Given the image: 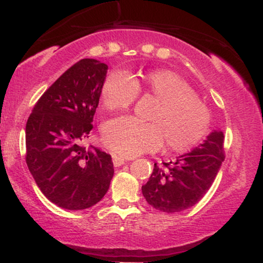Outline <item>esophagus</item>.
I'll return each mask as SVG.
<instances>
[{"label": "esophagus", "instance_id": "esophagus-1", "mask_svg": "<svg viewBox=\"0 0 263 263\" xmlns=\"http://www.w3.org/2000/svg\"><path fill=\"white\" fill-rule=\"evenodd\" d=\"M112 162H114V165H115V167H120V165L125 164V163H126V159L123 158V157L114 156V157H112Z\"/></svg>", "mask_w": 263, "mask_h": 263}]
</instances>
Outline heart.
<instances>
[{"instance_id": "1", "label": "heart", "mask_w": 263, "mask_h": 263, "mask_svg": "<svg viewBox=\"0 0 263 263\" xmlns=\"http://www.w3.org/2000/svg\"><path fill=\"white\" fill-rule=\"evenodd\" d=\"M140 89L159 102L152 115L156 123H143L122 116L104 127L105 144L116 155L135 157L153 152L164 143L177 152L188 151L206 135L210 123L208 107L195 98L192 86L171 70H153L142 85L126 71L111 73L102 85V100L108 110H125L137 99Z\"/></svg>"}]
</instances>
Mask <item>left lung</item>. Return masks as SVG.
I'll use <instances>...</instances> for the list:
<instances>
[{
    "instance_id": "left-lung-1",
    "label": "left lung",
    "mask_w": 263,
    "mask_h": 263,
    "mask_svg": "<svg viewBox=\"0 0 263 263\" xmlns=\"http://www.w3.org/2000/svg\"><path fill=\"white\" fill-rule=\"evenodd\" d=\"M224 158V134L214 129L192 152L162 165L155 163L148 182L142 185V194L147 203L164 213L188 209L206 194Z\"/></svg>"
}]
</instances>
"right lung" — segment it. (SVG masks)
<instances>
[{
	"label": "right lung",
	"instance_id": "1",
	"mask_svg": "<svg viewBox=\"0 0 263 263\" xmlns=\"http://www.w3.org/2000/svg\"><path fill=\"white\" fill-rule=\"evenodd\" d=\"M107 65L81 59L45 91L26 125V162L48 200L68 210L92 206L114 177L111 156L81 141L89 137Z\"/></svg>",
	"mask_w": 263,
	"mask_h": 263
}]
</instances>
